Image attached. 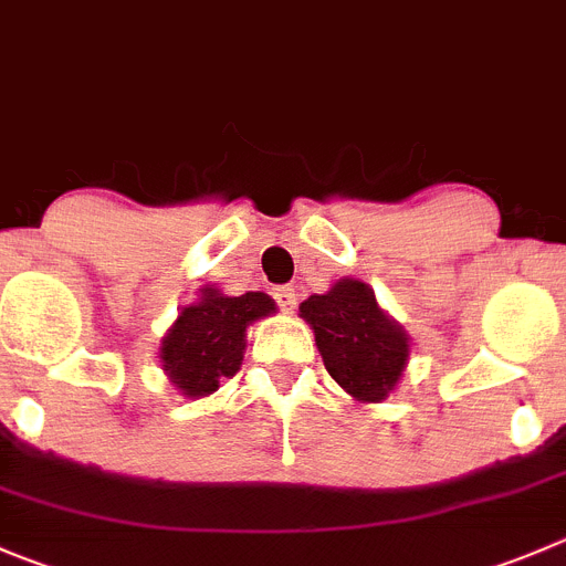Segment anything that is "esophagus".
<instances>
[{"label":"esophagus","mask_w":566,"mask_h":566,"mask_svg":"<svg viewBox=\"0 0 566 566\" xmlns=\"http://www.w3.org/2000/svg\"><path fill=\"white\" fill-rule=\"evenodd\" d=\"M272 297H274V303H277V308L283 311V314H294V308H297V294H294L292 286L277 289Z\"/></svg>","instance_id":"obj_1"}]
</instances>
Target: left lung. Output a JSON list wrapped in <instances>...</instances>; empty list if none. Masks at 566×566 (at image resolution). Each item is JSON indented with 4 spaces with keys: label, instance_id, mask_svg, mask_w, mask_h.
Instances as JSON below:
<instances>
[{
    "label": "left lung",
    "instance_id": "left-lung-1",
    "mask_svg": "<svg viewBox=\"0 0 566 566\" xmlns=\"http://www.w3.org/2000/svg\"><path fill=\"white\" fill-rule=\"evenodd\" d=\"M314 327L325 369L344 391L364 402H378L395 389L408 358V338L375 303L360 280H338L327 294L300 305Z\"/></svg>",
    "mask_w": 566,
    "mask_h": 566
}]
</instances>
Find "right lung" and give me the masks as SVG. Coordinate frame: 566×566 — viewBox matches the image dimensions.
Instances as JSON below:
<instances>
[{"mask_svg": "<svg viewBox=\"0 0 566 566\" xmlns=\"http://www.w3.org/2000/svg\"><path fill=\"white\" fill-rule=\"evenodd\" d=\"M272 311L274 303L263 292L224 297L206 289L197 305L182 308L160 347V360L171 384L188 397L217 391L224 378L239 373L247 325Z\"/></svg>", "mask_w": 566, "mask_h": 566, "instance_id": "1", "label": "right lung"}]
</instances>
